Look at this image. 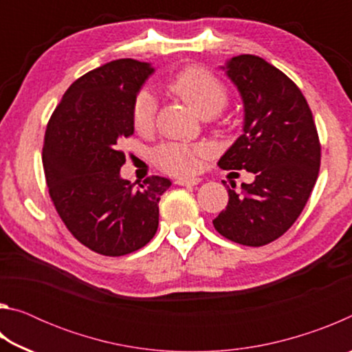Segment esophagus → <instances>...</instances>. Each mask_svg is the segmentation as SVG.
I'll return each mask as SVG.
<instances>
[{"label": "esophagus", "mask_w": 352, "mask_h": 352, "mask_svg": "<svg viewBox=\"0 0 352 352\" xmlns=\"http://www.w3.org/2000/svg\"><path fill=\"white\" fill-rule=\"evenodd\" d=\"M201 182V178H177L175 183L178 186H195V184H199Z\"/></svg>", "instance_id": "34e87169"}]
</instances>
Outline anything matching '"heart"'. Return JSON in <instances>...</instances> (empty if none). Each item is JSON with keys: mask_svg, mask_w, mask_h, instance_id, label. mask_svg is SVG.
I'll return each mask as SVG.
<instances>
[{"mask_svg": "<svg viewBox=\"0 0 352 352\" xmlns=\"http://www.w3.org/2000/svg\"><path fill=\"white\" fill-rule=\"evenodd\" d=\"M166 88L175 96L184 100L200 116L216 115L226 104L228 93L222 82L210 71L199 67L184 68L166 83ZM157 113V99L151 91H141L135 98L132 119L138 132H147L153 126ZM206 151L200 146H186L169 142L155 153L158 166L174 175L194 174L200 168V158Z\"/></svg>", "mask_w": 352, "mask_h": 352, "instance_id": "obj_1", "label": "heart"}]
</instances>
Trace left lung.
Here are the masks:
<instances>
[{"mask_svg": "<svg viewBox=\"0 0 352 352\" xmlns=\"http://www.w3.org/2000/svg\"><path fill=\"white\" fill-rule=\"evenodd\" d=\"M243 105L242 135L219 160L222 169L253 172L212 220L226 239L261 247L283 236L307 204L320 170V141L305 96L283 71L252 54L219 67ZM236 188V183L231 184Z\"/></svg>", "mask_w": 352, "mask_h": 352, "instance_id": "1", "label": "left lung"}]
</instances>
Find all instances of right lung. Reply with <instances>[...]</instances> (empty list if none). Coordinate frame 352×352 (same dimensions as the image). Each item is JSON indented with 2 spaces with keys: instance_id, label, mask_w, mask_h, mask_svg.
<instances>
[{
  "instance_id": "add662e5",
  "label": "right lung",
  "mask_w": 352,
  "mask_h": 352,
  "mask_svg": "<svg viewBox=\"0 0 352 352\" xmlns=\"http://www.w3.org/2000/svg\"><path fill=\"white\" fill-rule=\"evenodd\" d=\"M155 67L119 58L83 74L47 122L43 168L58 216L77 241L104 256H122L151 242L164 177L135 186L121 177V141L135 132V98Z\"/></svg>"
}]
</instances>
